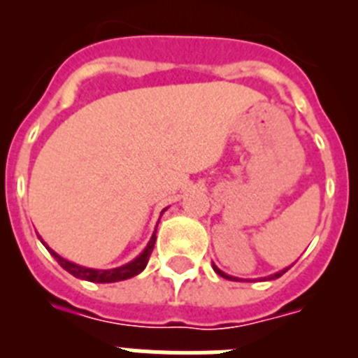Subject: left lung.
<instances>
[{
  "label": "left lung",
  "instance_id": "left-lung-1",
  "mask_svg": "<svg viewBox=\"0 0 358 358\" xmlns=\"http://www.w3.org/2000/svg\"><path fill=\"white\" fill-rule=\"evenodd\" d=\"M289 268H290V267H285V268H283V271H278V273L271 274V276H267V278H260V280H276V278L283 276V274H285L287 271H289ZM213 271L218 274V276L226 278V280H231V281H243L242 278H235V276H229V274H226V273H224V271H220V268H218L215 264H213Z\"/></svg>",
  "mask_w": 358,
  "mask_h": 358
}]
</instances>
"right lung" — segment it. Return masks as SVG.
I'll return each instance as SVG.
<instances>
[{"label": "right lung", "mask_w": 358, "mask_h": 358, "mask_svg": "<svg viewBox=\"0 0 358 358\" xmlns=\"http://www.w3.org/2000/svg\"><path fill=\"white\" fill-rule=\"evenodd\" d=\"M164 211H166V208L161 211V215H163ZM156 231L157 229H154V233H152L150 240H148V243H147V248L140 252V256H136L132 262H129V264L122 265V267H115V268H91V267H84V265L73 264V262L62 258L61 255H57L53 249H50L48 245H46V242H44L41 236L39 238H41V242H43L44 248L50 251V255H52L53 258L59 262V265H61L64 271H68L69 274H73L75 278H80V280H85V281H93V283H115V281H123V280H129V278L138 276V274H140L141 271L147 267L148 258H150L152 249H154V243H156Z\"/></svg>", "instance_id": "1"}]
</instances>
